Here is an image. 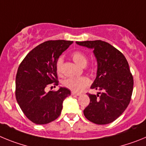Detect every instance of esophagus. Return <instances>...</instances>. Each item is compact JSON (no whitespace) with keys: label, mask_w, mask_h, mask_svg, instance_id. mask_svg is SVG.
<instances>
[{"label":"esophagus","mask_w":146,"mask_h":146,"mask_svg":"<svg viewBox=\"0 0 146 146\" xmlns=\"http://www.w3.org/2000/svg\"><path fill=\"white\" fill-rule=\"evenodd\" d=\"M72 95H73V96H80L81 94L79 93L74 92V91H72Z\"/></svg>","instance_id":"obj_1"}]
</instances>
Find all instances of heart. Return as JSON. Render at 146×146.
Here are the masks:
<instances>
[{"label":"heart","mask_w":146,"mask_h":146,"mask_svg":"<svg viewBox=\"0 0 146 146\" xmlns=\"http://www.w3.org/2000/svg\"><path fill=\"white\" fill-rule=\"evenodd\" d=\"M72 60L76 64L80 66H85L87 64L88 58L86 55L80 51H75L72 55ZM62 66H63V58H59L56 62V71L58 74H61ZM90 80L86 77H70L65 80L63 82L64 86L67 88L70 89L75 92H80L83 88L87 87L90 84Z\"/></svg>","instance_id":"obj_1"}]
</instances>
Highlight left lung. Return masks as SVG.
<instances>
[{
  "mask_svg": "<svg viewBox=\"0 0 146 146\" xmlns=\"http://www.w3.org/2000/svg\"><path fill=\"white\" fill-rule=\"evenodd\" d=\"M76 44L93 50L97 72L91 88L103 91L96 95L88 94L90 104L83 110L85 117L96 124L112 123L124 112L131 100L134 81L128 62L108 42L96 40Z\"/></svg>",
  "mask_w": 146,
  "mask_h": 146,
  "instance_id": "left-lung-1",
  "label": "left lung"
}]
</instances>
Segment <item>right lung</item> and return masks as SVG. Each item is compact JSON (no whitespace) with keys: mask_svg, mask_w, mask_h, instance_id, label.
<instances>
[{"mask_svg":"<svg viewBox=\"0 0 146 146\" xmlns=\"http://www.w3.org/2000/svg\"><path fill=\"white\" fill-rule=\"evenodd\" d=\"M73 42L47 41L31 51L23 59L16 75V99L25 116L36 124H47L59 117L64 100L71 91L60 87L45 91L47 85L58 86L56 62Z\"/></svg>","mask_w":146,"mask_h":146,"instance_id":"right-lung-1","label":"right lung"}]
</instances>
